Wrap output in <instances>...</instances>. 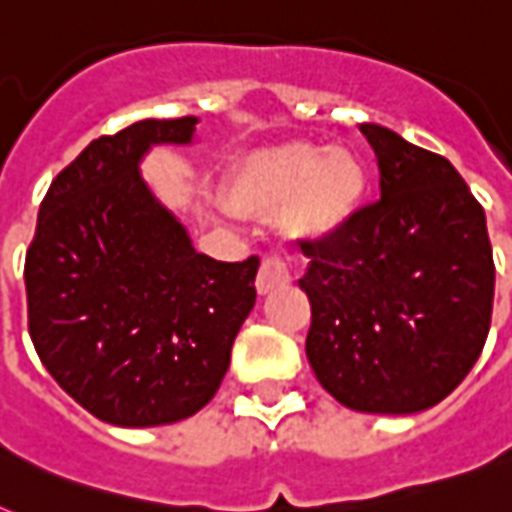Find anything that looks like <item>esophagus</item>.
<instances>
[{
	"instance_id": "34e87169",
	"label": "esophagus",
	"mask_w": 512,
	"mask_h": 512,
	"mask_svg": "<svg viewBox=\"0 0 512 512\" xmlns=\"http://www.w3.org/2000/svg\"><path fill=\"white\" fill-rule=\"evenodd\" d=\"M292 281V271H289V263L279 255H268L257 271V292L260 295H268L276 287H287Z\"/></svg>"
}]
</instances>
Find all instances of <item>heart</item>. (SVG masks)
I'll return each instance as SVG.
<instances>
[{"label": "heart", "mask_w": 512, "mask_h": 512, "mask_svg": "<svg viewBox=\"0 0 512 512\" xmlns=\"http://www.w3.org/2000/svg\"><path fill=\"white\" fill-rule=\"evenodd\" d=\"M236 212L273 217L288 209L289 231L324 239L350 223L366 196V164L348 146L284 143L244 156L228 175Z\"/></svg>", "instance_id": "heart-1"}]
</instances>
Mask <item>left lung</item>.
<instances>
[{"label": "left lung", "mask_w": 512, "mask_h": 512, "mask_svg": "<svg viewBox=\"0 0 512 512\" xmlns=\"http://www.w3.org/2000/svg\"><path fill=\"white\" fill-rule=\"evenodd\" d=\"M380 199L319 241L300 279L305 353L321 388L356 412L412 414L444 401L484 350L494 260L484 207L449 159L361 124Z\"/></svg>", "instance_id": "obj_1"}]
</instances>
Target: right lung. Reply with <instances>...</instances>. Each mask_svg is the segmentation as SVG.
<instances>
[{
    "mask_svg": "<svg viewBox=\"0 0 512 512\" xmlns=\"http://www.w3.org/2000/svg\"><path fill=\"white\" fill-rule=\"evenodd\" d=\"M196 122L146 119L92 140L44 193L26 252L36 353L76 404L122 428L207 406L257 297L260 257L196 252L138 172L154 143H191Z\"/></svg>",
    "mask_w": 512,
    "mask_h": 512,
    "instance_id": "right-lung-1",
    "label": "right lung"
}]
</instances>
